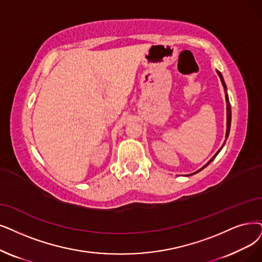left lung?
Instances as JSON below:
<instances>
[{
  "instance_id": "left-lung-1",
  "label": "left lung",
  "mask_w": 262,
  "mask_h": 262,
  "mask_svg": "<svg viewBox=\"0 0 262 262\" xmlns=\"http://www.w3.org/2000/svg\"><path fill=\"white\" fill-rule=\"evenodd\" d=\"M217 73H218V75H219V77H221V80H222V82H223V86H224V89L226 90V102H227V132H226V139H228V137H229V132H230V125H231V106H230V102H229V98H228V95H227V86H226V83H225V80H224V78H223V75L221 74V72H218L217 71ZM224 145H225V143H224ZM224 145L222 146L221 148H219V150L214 155V157L213 158L208 161L203 167H201L200 170H198L196 172H194V173H192V174H195V173H198V172H200V171H202L204 167H206L208 164H210L214 159H215V157L219 154V151H221L222 149H223V147H224ZM192 174H190V175H192Z\"/></svg>"
}]
</instances>
